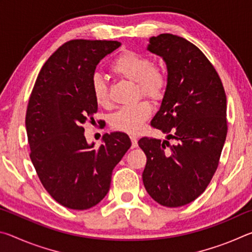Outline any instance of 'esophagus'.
Here are the masks:
<instances>
[{"mask_svg": "<svg viewBox=\"0 0 252 252\" xmlns=\"http://www.w3.org/2000/svg\"><path fill=\"white\" fill-rule=\"evenodd\" d=\"M131 141H132V144H131V148L132 149L138 148V140H136L134 136H131Z\"/></svg>", "mask_w": 252, "mask_h": 252, "instance_id": "esophagus-1", "label": "esophagus"}]
</instances>
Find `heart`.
Wrapping results in <instances>:
<instances>
[{"label": "heart", "mask_w": 252, "mask_h": 252, "mask_svg": "<svg viewBox=\"0 0 252 252\" xmlns=\"http://www.w3.org/2000/svg\"><path fill=\"white\" fill-rule=\"evenodd\" d=\"M111 71L122 79L138 84L141 94L152 100H160L167 88V75L160 67L153 65L149 58L133 51H125L111 63ZM92 93L95 102L101 106L109 104V93L105 81L99 75L92 79ZM151 105L146 101L118 110L111 118L113 129L136 134L142 129L143 123L150 118Z\"/></svg>", "instance_id": "heart-1"}]
</instances>
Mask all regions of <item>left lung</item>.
Listing matches in <instances>:
<instances>
[{
	"label": "left lung",
	"instance_id": "left-lung-1",
	"mask_svg": "<svg viewBox=\"0 0 252 252\" xmlns=\"http://www.w3.org/2000/svg\"><path fill=\"white\" fill-rule=\"evenodd\" d=\"M147 50L167 65V88L151 121L167 140H139L147 156L143 185L161 206L181 207L206 190L218 168L228 130L227 97L215 67L191 42L164 33L150 37Z\"/></svg>",
	"mask_w": 252,
	"mask_h": 252
}]
</instances>
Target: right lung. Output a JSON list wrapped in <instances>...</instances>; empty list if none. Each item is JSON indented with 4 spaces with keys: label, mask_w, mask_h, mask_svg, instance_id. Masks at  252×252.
<instances>
[{
    "label": "right lung",
    "mask_w": 252,
    "mask_h": 252,
    "mask_svg": "<svg viewBox=\"0 0 252 252\" xmlns=\"http://www.w3.org/2000/svg\"><path fill=\"white\" fill-rule=\"evenodd\" d=\"M121 45L118 41L71 40L42 66L25 118L30 158L55 201L74 210L94 207L109 192L116 165L131 147L129 135L111 132L94 149L82 125L97 103L92 79L99 62Z\"/></svg>",
    "instance_id": "add662e5"
}]
</instances>
